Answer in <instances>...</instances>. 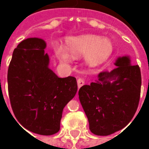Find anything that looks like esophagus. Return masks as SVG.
Segmentation results:
<instances>
[{"label": "esophagus", "mask_w": 149, "mask_h": 149, "mask_svg": "<svg viewBox=\"0 0 149 149\" xmlns=\"http://www.w3.org/2000/svg\"><path fill=\"white\" fill-rule=\"evenodd\" d=\"M84 84H85V80L82 78H79L77 79V85H78V87L80 88L82 86H84Z\"/></svg>", "instance_id": "esophagus-1"}]
</instances>
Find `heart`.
Returning <instances> with one entry per match:
<instances>
[{"label":"heart","instance_id":"b5f03b06","mask_svg":"<svg viewBox=\"0 0 149 149\" xmlns=\"http://www.w3.org/2000/svg\"><path fill=\"white\" fill-rule=\"evenodd\" d=\"M65 47L54 45L53 49L57 58L63 63H70L72 58H79L84 55L85 63L96 65L108 58L113 52V44L109 38L96 35L70 37L65 40Z\"/></svg>","mask_w":149,"mask_h":149}]
</instances>
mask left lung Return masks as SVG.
Listing matches in <instances>:
<instances>
[{
  "instance_id": "1",
  "label": "left lung",
  "mask_w": 149,
  "mask_h": 149,
  "mask_svg": "<svg viewBox=\"0 0 149 149\" xmlns=\"http://www.w3.org/2000/svg\"><path fill=\"white\" fill-rule=\"evenodd\" d=\"M117 68L100 72L97 80L79 90V101L91 132L106 136L127 126L139 106L141 70L131 64L129 56L119 57Z\"/></svg>"
}]
</instances>
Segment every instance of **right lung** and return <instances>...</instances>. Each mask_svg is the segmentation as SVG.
Wrapping results in <instances>:
<instances>
[{"label": "right lung", "mask_w": 149, "mask_h": 149, "mask_svg": "<svg viewBox=\"0 0 149 149\" xmlns=\"http://www.w3.org/2000/svg\"><path fill=\"white\" fill-rule=\"evenodd\" d=\"M45 47L42 38H29L15 49L8 71V93L15 118L24 128L52 135L60 129L63 108L76 95L77 83L75 77L59 78L49 69Z\"/></svg>", "instance_id": "add662e5"}]
</instances>
